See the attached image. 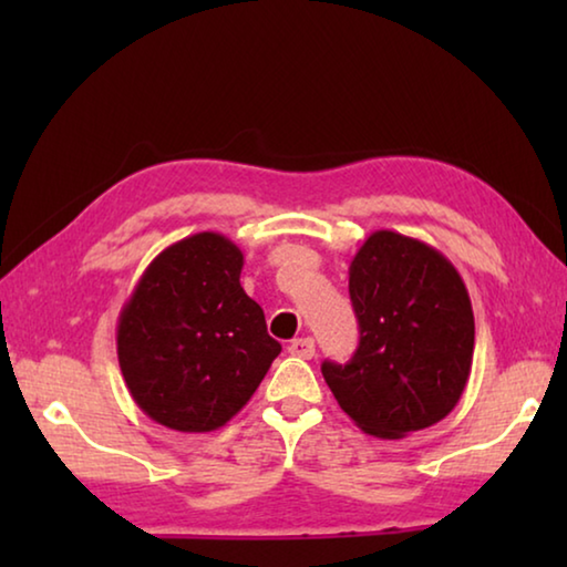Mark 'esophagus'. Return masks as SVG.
<instances>
[{
    "label": "esophagus",
    "instance_id": "1",
    "mask_svg": "<svg viewBox=\"0 0 567 567\" xmlns=\"http://www.w3.org/2000/svg\"><path fill=\"white\" fill-rule=\"evenodd\" d=\"M287 352L295 354V358H302V360H310L315 354V340L312 338H297L290 342V348Z\"/></svg>",
    "mask_w": 567,
    "mask_h": 567
}]
</instances>
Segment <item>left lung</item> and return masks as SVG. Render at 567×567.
<instances>
[{"instance_id":"8db88e82","label":"left lung","mask_w":567,"mask_h":567,"mask_svg":"<svg viewBox=\"0 0 567 567\" xmlns=\"http://www.w3.org/2000/svg\"><path fill=\"white\" fill-rule=\"evenodd\" d=\"M360 344L348 364L322 362L338 405L364 433L400 440L453 412L475 348L463 277L435 247L392 229L364 239L350 262Z\"/></svg>"}]
</instances>
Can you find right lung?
Instances as JSON below:
<instances>
[{
	"mask_svg": "<svg viewBox=\"0 0 567 567\" xmlns=\"http://www.w3.org/2000/svg\"><path fill=\"white\" fill-rule=\"evenodd\" d=\"M233 239L197 233L147 265L117 322L122 378L140 410L177 433L227 425L260 388L282 344L239 285Z\"/></svg>",
	"mask_w": 567,
	"mask_h": 567,
	"instance_id": "obj_1",
	"label": "right lung"
}]
</instances>
